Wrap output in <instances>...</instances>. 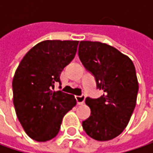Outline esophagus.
Segmentation results:
<instances>
[{
	"label": "esophagus",
	"instance_id": "esophagus-1",
	"mask_svg": "<svg viewBox=\"0 0 153 153\" xmlns=\"http://www.w3.org/2000/svg\"><path fill=\"white\" fill-rule=\"evenodd\" d=\"M76 100L78 105H82L85 100V95H77L76 96Z\"/></svg>",
	"mask_w": 153,
	"mask_h": 153
}]
</instances>
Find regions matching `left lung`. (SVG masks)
Here are the masks:
<instances>
[{"mask_svg":"<svg viewBox=\"0 0 153 153\" xmlns=\"http://www.w3.org/2000/svg\"><path fill=\"white\" fill-rule=\"evenodd\" d=\"M78 55L94 76L104 94L86 98L91 114L82 122L88 136L100 141L118 136L126 128L136 105L139 83L132 60L114 47L100 42H80Z\"/></svg>","mask_w":153,"mask_h":153,"instance_id":"8db88e82","label":"left lung"}]
</instances>
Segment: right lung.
Here are the masks:
<instances>
[{
  "mask_svg": "<svg viewBox=\"0 0 153 153\" xmlns=\"http://www.w3.org/2000/svg\"><path fill=\"white\" fill-rule=\"evenodd\" d=\"M78 41L46 40L34 46L19 63L13 79L17 117L27 134L44 142L59 131L64 116L76 105L72 94L54 90Z\"/></svg>",
  "mask_w": 153,
  "mask_h": 153,
  "instance_id": "1",
  "label": "right lung"
}]
</instances>
